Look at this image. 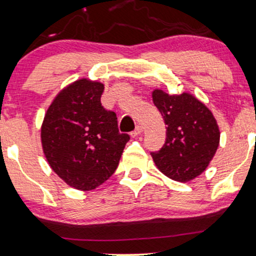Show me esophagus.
<instances>
[{
    "mask_svg": "<svg viewBox=\"0 0 256 256\" xmlns=\"http://www.w3.org/2000/svg\"><path fill=\"white\" fill-rule=\"evenodd\" d=\"M141 133H142V127H141V126H136V128H135L134 130L130 133V136L135 138V136H138V135H140Z\"/></svg>",
    "mask_w": 256,
    "mask_h": 256,
    "instance_id": "34e87169",
    "label": "esophagus"
}]
</instances>
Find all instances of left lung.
I'll use <instances>...</instances> for the list:
<instances>
[{"mask_svg": "<svg viewBox=\"0 0 256 256\" xmlns=\"http://www.w3.org/2000/svg\"><path fill=\"white\" fill-rule=\"evenodd\" d=\"M152 97L167 124L165 144L150 153L154 162L173 180L190 182L206 170L218 148L216 120L191 94H168L156 89Z\"/></svg>", "mask_w": 256, "mask_h": 256, "instance_id": "left-lung-1", "label": "left lung"}]
</instances>
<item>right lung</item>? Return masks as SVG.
Masks as SVG:
<instances>
[{
	"label": "right lung",
	"mask_w": 256,
	"mask_h": 256,
	"mask_svg": "<svg viewBox=\"0 0 256 256\" xmlns=\"http://www.w3.org/2000/svg\"><path fill=\"white\" fill-rule=\"evenodd\" d=\"M104 85L82 78L64 88L47 109L41 144L51 168L71 188L90 191L118 168L128 134L103 108Z\"/></svg>",
	"instance_id": "right-lung-1"
}]
</instances>
